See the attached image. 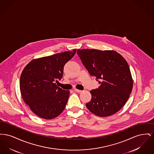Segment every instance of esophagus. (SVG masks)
<instances>
[{
  "instance_id": "34e87169",
  "label": "esophagus",
  "mask_w": 154,
  "mask_h": 154,
  "mask_svg": "<svg viewBox=\"0 0 154 154\" xmlns=\"http://www.w3.org/2000/svg\"><path fill=\"white\" fill-rule=\"evenodd\" d=\"M74 91L75 92H78V93H81V92H82V91H81V90H79V89H74Z\"/></svg>"
}]
</instances>
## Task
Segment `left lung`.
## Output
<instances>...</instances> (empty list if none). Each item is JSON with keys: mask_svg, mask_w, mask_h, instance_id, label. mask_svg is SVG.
<instances>
[{"mask_svg": "<svg viewBox=\"0 0 154 154\" xmlns=\"http://www.w3.org/2000/svg\"><path fill=\"white\" fill-rule=\"evenodd\" d=\"M77 54L91 75L100 86L90 91L88 110L99 117L111 116L120 110L132 92L133 80L128 63L114 51L77 50Z\"/></svg>", "mask_w": 154, "mask_h": 154, "instance_id": "left-lung-1", "label": "left lung"}]
</instances>
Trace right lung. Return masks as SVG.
Masks as SVG:
<instances>
[{
	"instance_id": "add662e5",
	"label": "right lung",
	"mask_w": 154,
	"mask_h": 154,
	"mask_svg": "<svg viewBox=\"0 0 154 154\" xmlns=\"http://www.w3.org/2000/svg\"><path fill=\"white\" fill-rule=\"evenodd\" d=\"M76 52L66 51L32 60L20 77V87L25 103L37 116L44 119L57 117L65 108L69 91L57 87L63 67Z\"/></svg>"
}]
</instances>
